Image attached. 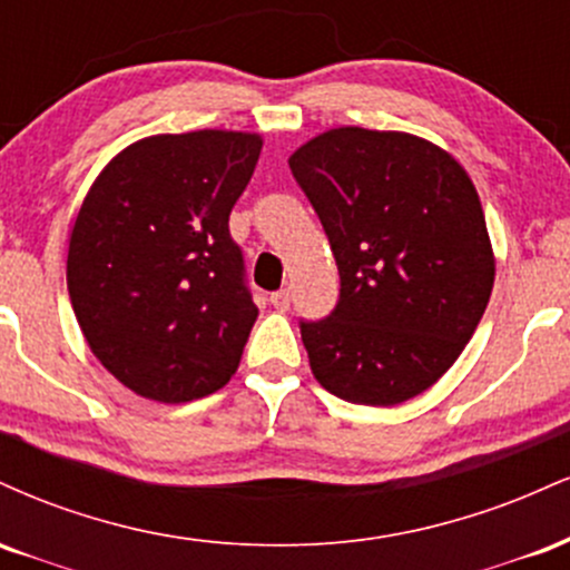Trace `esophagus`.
<instances>
[{
	"label": "esophagus",
	"mask_w": 570,
	"mask_h": 570,
	"mask_svg": "<svg viewBox=\"0 0 570 570\" xmlns=\"http://www.w3.org/2000/svg\"><path fill=\"white\" fill-rule=\"evenodd\" d=\"M271 305L276 307V311H289L292 305V292L289 289H278L271 294Z\"/></svg>",
	"instance_id": "1"
}]
</instances>
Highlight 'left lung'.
<instances>
[{
	"label": "left lung",
	"mask_w": 570,
	"mask_h": 570,
	"mask_svg": "<svg viewBox=\"0 0 570 570\" xmlns=\"http://www.w3.org/2000/svg\"><path fill=\"white\" fill-rule=\"evenodd\" d=\"M289 168L340 273L330 316L299 322L313 375L372 407L423 394L466 348L493 292L472 179L426 139L367 128L326 130Z\"/></svg>",
	"instance_id": "1"
}]
</instances>
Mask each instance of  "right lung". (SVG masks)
<instances>
[{
    "instance_id": "1",
    "label": "right lung",
    "mask_w": 570,
    "mask_h": 570,
    "mask_svg": "<svg viewBox=\"0 0 570 570\" xmlns=\"http://www.w3.org/2000/svg\"><path fill=\"white\" fill-rule=\"evenodd\" d=\"M263 139L149 136L98 174L69 238L67 286L90 351L155 402L208 396L238 370L257 322L230 235Z\"/></svg>"
}]
</instances>
